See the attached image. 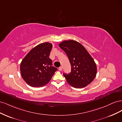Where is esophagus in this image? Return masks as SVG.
Returning a JSON list of instances; mask_svg holds the SVG:
<instances>
[{
	"label": "esophagus",
	"mask_w": 122,
	"mask_h": 122,
	"mask_svg": "<svg viewBox=\"0 0 122 122\" xmlns=\"http://www.w3.org/2000/svg\"><path fill=\"white\" fill-rule=\"evenodd\" d=\"M58 69H59V70H60V71H62V67H61V66L60 67H59Z\"/></svg>",
	"instance_id": "obj_1"
}]
</instances>
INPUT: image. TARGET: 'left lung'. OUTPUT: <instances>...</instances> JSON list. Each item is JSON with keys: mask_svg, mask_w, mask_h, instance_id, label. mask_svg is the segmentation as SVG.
<instances>
[{"mask_svg": "<svg viewBox=\"0 0 122 122\" xmlns=\"http://www.w3.org/2000/svg\"><path fill=\"white\" fill-rule=\"evenodd\" d=\"M59 46L67 54L71 66V72L64 73L67 82L75 88L87 86L95 78L97 66L86 48L74 40L65 41Z\"/></svg>", "mask_w": 122, "mask_h": 122, "instance_id": "1", "label": "left lung"}]
</instances>
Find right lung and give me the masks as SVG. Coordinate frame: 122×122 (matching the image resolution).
Instances as JSON below:
<instances>
[{
	"label": "right lung",
	"instance_id": "right-lung-1",
	"mask_svg": "<svg viewBox=\"0 0 122 122\" xmlns=\"http://www.w3.org/2000/svg\"><path fill=\"white\" fill-rule=\"evenodd\" d=\"M49 43L40 44L31 49L22 61L21 74L32 87H40L48 83L57 69L52 66L49 55L52 49Z\"/></svg>",
	"mask_w": 122,
	"mask_h": 122
}]
</instances>
